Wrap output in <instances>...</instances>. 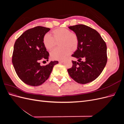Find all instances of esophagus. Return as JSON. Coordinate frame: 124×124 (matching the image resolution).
Instances as JSON below:
<instances>
[{
    "mask_svg": "<svg viewBox=\"0 0 124 124\" xmlns=\"http://www.w3.org/2000/svg\"><path fill=\"white\" fill-rule=\"evenodd\" d=\"M64 62V61H59V62Z\"/></svg>",
    "mask_w": 124,
    "mask_h": 124,
    "instance_id": "obj_1",
    "label": "esophagus"
}]
</instances>
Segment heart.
Listing matches in <instances>:
<instances>
[{
	"label": "heart",
	"mask_w": 124,
	"mask_h": 124,
	"mask_svg": "<svg viewBox=\"0 0 124 124\" xmlns=\"http://www.w3.org/2000/svg\"><path fill=\"white\" fill-rule=\"evenodd\" d=\"M49 34L43 37V43L47 50H51L55 46L56 41L60 40L59 46H62L55 48L51 52V57L54 60H63L70 54L71 50H76L78 45V38L77 34L71 32L69 29L59 28L53 30Z\"/></svg>",
	"instance_id": "heart-1"
}]
</instances>
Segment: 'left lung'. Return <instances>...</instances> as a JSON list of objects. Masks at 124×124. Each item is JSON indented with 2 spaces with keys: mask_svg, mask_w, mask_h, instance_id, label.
Segmentation results:
<instances>
[{
  "mask_svg": "<svg viewBox=\"0 0 124 124\" xmlns=\"http://www.w3.org/2000/svg\"><path fill=\"white\" fill-rule=\"evenodd\" d=\"M68 28L78 36L77 50L71 56L78 62L72 61V67L68 69V73L78 83H88L100 76L106 65V43L96 30L87 26L78 24ZM82 58L84 61H80Z\"/></svg>",
  "mask_w": 124,
  "mask_h": 124,
  "instance_id": "8db88e82",
  "label": "left lung"
}]
</instances>
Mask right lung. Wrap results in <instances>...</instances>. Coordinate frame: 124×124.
<instances>
[{"label":"right lung","instance_id":"right-lung-1","mask_svg":"<svg viewBox=\"0 0 124 124\" xmlns=\"http://www.w3.org/2000/svg\"><path fill=\"white\" fill-rule=\"evenodd\" d=\"M50 30L42 26L28 29L14 43L12 59L13 67L18 77L26 84L32 86L42 84L49 78L54 65L58 63V61H51L46 65H40L42 61H48L49 53L42 40Z\"/></svg>","mask_w":124,"mask_h":124}]
</instances>
